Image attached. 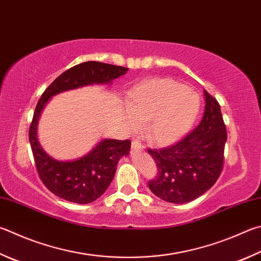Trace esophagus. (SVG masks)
<instances>
[{"label": "esophagus", "mask_w": 261, "mask_h": 261, "mask_svg": "<svg viewBox=\"0 0 261 261\" xmlns=\"http://www.w3.org/2000/svg\"><path fill=\"white\" fill-rule=\"evenodd\" d=\"M145 148L144 147V145L141 144V143H139L138 140H134L132 141V144H131V149L132 150H143Z\"/></svg>", "instance_id": "obj_1"}]
</instances>
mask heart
Instances as JSON below:
<instances>
[{"mask_svg":"<svg viewBox=\"0 0 261 261\" xmlns=\"http://www.w3.org/2000/svg\"><path fill=\"white\" fill-rule=\"evenodd\" d=\"M198 93L171 79L145 81L127 92L126 122L132 130L145 125L150 143L174 144L187 134L200 111Z\"/></svg>","mask_w":261,"mask_h":261,"instance_id":"obj_1","label":"heart"}]
</instances>
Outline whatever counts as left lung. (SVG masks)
Masks as SVG:
<instances>
[{
	"instance_id": "obj_1",
	"label": "left lung",
	"mask_w": 261,
	"mask_h": 261,
	"mask_svg": "<svg viewBox=\"0 0 261 261\" xmlns=\"http://www.w3.org/2000/svg\"><path fill=\"white\" fill-rule=\"evenodd\" d=\"M205 108L195 129L178 144L148 149L159 176L149 189L161 200L176 204L191 202L215 185L224 164L226 126L218 101L204 90Z\"/></svg>"
}]
</instances>
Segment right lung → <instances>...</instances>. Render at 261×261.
Returning a JSON list of instances; mask_svg holds the SVG:
<instances>
[{
  "mask_svg": "<svg viewBox=\"0 0 261 261\" xmlns=\"http://www.w3.org/2000/svg\"><path fill=\"white\" fill-rule=\"evenodd\" d=\"M127 68L99 61H87L59 75L42 94L30 127V143L39 176L45 187L66 201L88 204L100 197L110 186L116 165L130 153V140L102 138L81 158L61 161L50 156L37 138L42 113L52 98L90 85L112 84Z\"/></svg>",
  "mask_w": 261,
  "mask_h": 261,
  "instance_id": "add662e5",
  "label": "right lung"
}]
</instances>
